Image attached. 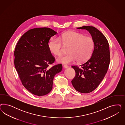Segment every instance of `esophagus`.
Returning <instances> with one entry per match:
<instances>
[{
  "mask_svg": "<svg viewBox=\"0 0 125 125\" xmlns=\"http://www.w3.org/2000/svg\"><path fill=\"white\" fill-rule=\"evenodd\" d=\"M63 66V67H64V68H65V69H67V68H68L69 67V66L68 65H64Z\"/></svg>",
  "mask_w": 125,
  "mask_h": 125,
  "instance_id": "esophagus-1",
  "label": "esophagus"
}]
</instances>
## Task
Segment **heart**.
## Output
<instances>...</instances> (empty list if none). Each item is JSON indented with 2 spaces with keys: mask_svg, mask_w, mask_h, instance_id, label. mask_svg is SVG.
<instances>
[{
  "mask_svg": "<svg viewBox=\"0 0 125 125\" xmlns=\"http://www.w3.org/2000/svg\"><path fill=\"white\" fill-rule=\"evenodd\" d=\"M62 44L69 46V53L58 57L57 61L64 64L70 63L76 60L78 62L87 60L91 56L94 47V42L92 37L70 31L62 34L59 39H52L49 43V48L54 54L60 55L62 52Z\"/></svg>",
  "mask_w": 125,
  "mask_h": 125,
  "instance_id": "b5f03b06",
  "label": "heart"
}]
</instances>
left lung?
Listing matches in <instances>:
<instances>
[{"label":"left lung","instance_id":"left-lung-1","mask_svg":"<svg viewBox=\"0 0 125 125\" xmlns=\"http://www.w3.org/2000/svg\"><path fill=\"white\" fill-rule=\"evenodd\" d=\"M77 28L87 30L94 42V50L88 60L79 66H72L75 71L71 81L73 86L80 93H88L97 88L107 72L110 63L109 46L104 35L96 28L85 26Z\"/></svg>","mask_w":125,"mask_h":125}]
</instances>
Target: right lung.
I'll list each match as a JSON object with an SVG mask.
<instances>
[{"label":"right lung","mask_w":125,"mask_h":125,"mask_svg":"<svg viewBox=\"0 0 125 125\" xmlns=\"http://www.w3.org/2000/svg\"><path fill=\"white\" fill-rule=\"evenodd\" d=\"M56 33L48 28L31 29L21 37L16 46V71L24 87L35 95L48 94L52 89L54 77L62 70L61 64L48 68L55 61L49 48V41Z\"/></svg>","instance_id":"1"}]
</instances>
